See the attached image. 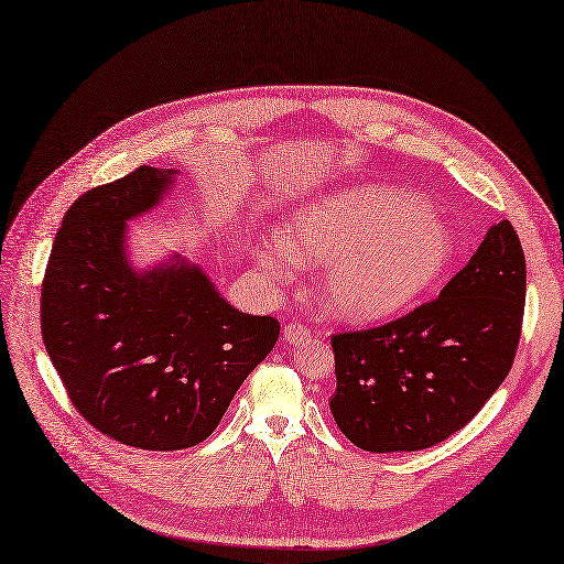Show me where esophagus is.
<instances>
[{"label":"esophagus","instance_id":"obj_1","mask_svg":"<svg viewBox=\"0 0 564 564\" xmlns=\"http://www.w3.org/2000/svg\"><path fill=\"white\" fill-rule=\"evenodd\" d=\"M282 336H284L286 344H301V340L311 338V329L305 327V324H301V322H286Z\"/></svg>","mask_w":564,"mask_h":564}]
</instances>
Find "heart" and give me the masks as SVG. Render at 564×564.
Listing matches in <instances>:
<instances>
[{
	"instance_id": "obj_1",
	"label": "heart",
	"mask_w": 564,
	"mask_h": 564,
	"mask_svg": "<svg viewBox=\"0 0 564 564\" xmlns=\"http://www.w3.org/2000/svg\"><path fill=\"white\" fill-rule=\"evenodd\" d=\"M452 251L449 230L414 195L355 185L301 207L286 240L265 245L259 263L275 280L292 275L296 259L327 265L324 308L350 322H379L429 292Z\"/></svg>"
}]
</instances>
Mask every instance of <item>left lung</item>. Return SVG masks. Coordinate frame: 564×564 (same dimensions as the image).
Returning <instances> with one entry per match:
<instances>
[{
	"label": "left lung",
	"mask_w": 564,
	"mask_h": 564,
	"mask_svg": "<svg viewBox=\"0 0 564 564\" xmlns=\"http://www.w3.org/2000/svg\"><path fill=\"white\" fill-rule=\"evenodd\" d=\"M527 265L510 220L491 226L440 296L381 327L332 336L334 421L373 454L429 449L480 412L513 367Z\"/></svg>",
	"instance_id": "1"
}]
</instances>
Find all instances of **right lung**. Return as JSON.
Returning <instances> with one entry per match:
<instances>
[{"mask_svg": "<svg viewBox=\"0 0 564 564\" xmlns=\"http://www.w3.org/2000/svg\"><path fill=\"white\" fill-rule=\"evenodd\" d=\"M174 174L143 164L75 199L42 282V338L67 398L96 431L150 452L207 440L280 336L275 317L232 308L195 265L127 263L124 224Z\"/></svg>", "mask_w": 564, "mask_h": 564, "instance_id": "right-lung-1", "label": "right lung"}]
</instances>
